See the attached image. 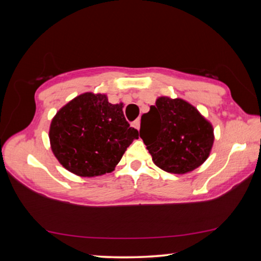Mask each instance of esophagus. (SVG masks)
Returning <instances> with one entry per match:
<instances>
[{
	"instance_id": "obj_1",
	"label": "esophagus",
	"mask_w": 261,
	"mask_h": 261,
	"mask_svg": "<svg viewBox=\"0 0 261 261\" xmlns=\"http://www.w3.org/2000/svg\"><path fill=\"white\" fill-rule=\"evenodd\" d=\"M134 126L136 127L137 130L140 129V120H139V118H138V120H136V121L134 122Z\"/></svg>"
}]
</instances>
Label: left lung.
<instances>
[{
	"instance_id": "8db88e82",
	"label": "left lung",
	"mask_w": 261,
	"mask_h": 261,
	"mask_svg": "<svg viewBox=\"0 0 261 261\" xmlns=\"http://www.w3.org/2000/svg\"><path fill=\"white\" fill-rule=\"evenodd\" d=\"M139 134L153 162L174 174L189 173L204 163L214 141L213 126L192 105L167 96L141 116Z\"/></svg>"
}]
</instances>
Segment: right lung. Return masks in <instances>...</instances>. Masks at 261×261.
<instances>
[{"instance_id":"1","label":"right lung","mask_w":261,"mask_h":261,"mask_svg":"<svg viewBox=\"0 0 261 261\" xmlns=\"http://www.w3.org/2000/svg\"><path fill=\"white\" fill-rule=\"evenodd\" d=\"M122 108L108 102L105 94L90 92L61 108L49 129L51 151L61 165L82 177L113 171L139 136Z\"/></svg>"}]
</instances>
